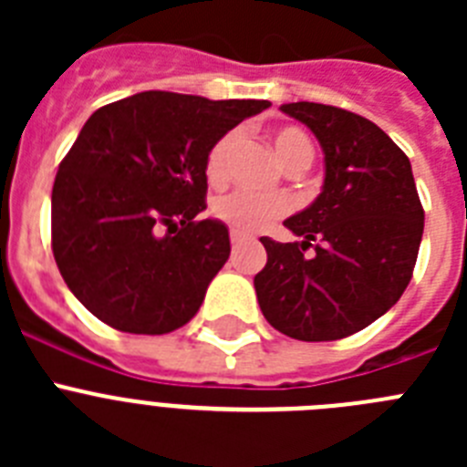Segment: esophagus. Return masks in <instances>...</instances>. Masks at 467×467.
I'll return each instance as SVG.
<instances>
[{"mask_svg":"<svg viewBox=\"0 0 467 467\" xmlns=\"http://www.w3.org/2000/svg\"><path fill=\"white\" fill-rule=\"evenodd\" d=\"M245 243V236H241L238 231H231V245L234 247H241Z\"/></svg>","mask_w":467,"mask_h":467,"instance_id":"esophagus-1","label":"esophagus"}]
</instances>
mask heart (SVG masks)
Segmentation results:
<instances>
[{
	"label": "heart",
	"mask_w": 467,
	"mask_h": 467,
	"mask_svg": "<svg viewBox=\"0 0 467 467\" xmlns=\"http://www.w3.org/2000/svg\"><path fill=\"white\" fill-rule=\"evenodd\" d=\"M238 144L236 130L222 135L217 142L213 144V150L208 151L205 159V175L213 184L224 182L229 175L231 156ZM271 144H274L275 159L280 161V166L285 171H306L313 163V142L304 130L292 126L278 128L271 135ZM213 213L217 220L229 224L231 229L238 234H259V231L269 229L274 222L290 213V203L280 196H257L253 192H234L229 196H222L217 203L213 205Z\"/></svg>",
	"instance_id": "obj_1"
}]
</instances>
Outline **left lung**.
I'll list each match as a JSON object with an SVG mask.
<instances>
[{"instance_id":"left-lung-1","label":"left lung","mask_w":467,"mask_h":467,"mask_svg":"<svg viewBox=\"0 0 467 467\" xmlns=\"http://www.w3.org/2000/svg\"><path fill=\"white\" fill-rule=\"evenodd\" d=\"M325 151L320 196L285 220L304 241L266 247L254 275L259 308L299 341H337L372 325L410 285L423 236V205L411 163L369 119L341 107L290 102ZM313 246L317 253L306 255Z\"/></svg>"}]
</instances>
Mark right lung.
<instances>
[{
    "instance_id": "1",
    "label": "right lung",
    "mask_w": 467,
    "mask_h": 467,
    "mask_svg": "<svg viewBox=\"0 0 467 467\" xmlns=\"http://www.w3.org/2000/svg\"><path fill=\"white\" fill-rule=\"evenodd\" d=\"M271 107L144 90L90 114L57 168L51 247L72 295L109 327L168 334L203 304L229 259L205 210L213 144Z\"/></svg>"
}]
</instances>
